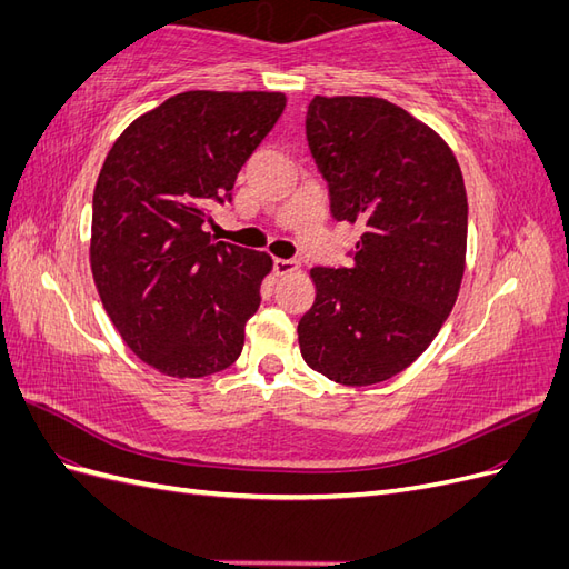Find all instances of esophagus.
I'll use <instances>...</instances> for the list:
<instances>
[{"mask_svg":"<svg viewBox=\"0 0 569 569\" xmlns=\"http://www.w3.org/2000/svg\"><path fill=\"white\" fill-rule=\"evenodd\" d=\"M299 270V261L295 258H274V274H291Z\"/></svg>","mask_w":569,"mask_h":569,"instance_id":"esophagus-1","label":"esophagus"}]
</instances>
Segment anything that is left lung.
Listing matches in <instances>:
<instances>
[{"instance_id":"obj_1","label":"left lung","mask_w":569,"mask_h":569,"mask_svg":"<svg viewBox=\"0 0 569 569\" xmlns=\"http://www.w3.org/2000/svg\"><path fill=\"white\" fill-rule=\"evenodd\" d=\"M306 140L332 218L360 222L349 268H313L301 356L327 380L366 387L416 360L456 303L468 197L441 137L380 97H313Z\"/></svg>"}]
</instances>
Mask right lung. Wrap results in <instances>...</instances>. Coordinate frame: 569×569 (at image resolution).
Segmentation results:
<instances>
[{
	"label": "right lung",
	"mask_w": 569,
	"mask_h": 569,
	"mask_svg": "<svg viewBox=\"0 0 569 569\" xmlns=\"http://www.w3.org/2000/svg\"><path fill=\"white\" fill-rule=\"evenodd\" d=\"M284 104L282 92H182L134 118L101 166L92 278L118 335L163 375L206 377L242 353L272 258L213 242L203 222Z\"/></svg>",
	"instance_id": "obj_1"
}]
</instances>
